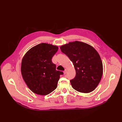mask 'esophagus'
<instances>
[{"mask_svg":"<svg viewBox=\"0 0 122 122\" xmlns=\"http://www.w3.org/2000/svg\"><path fill=\"white\" fill-rule=\"evenodd\" d=\"M67 69H65V70L64 71V74H66L67 73Z\"/></svg>","mask_w":122,"mask_h":122,"instance_id":"1","label":"esophagus"}]
</instances>
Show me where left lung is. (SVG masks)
I'll return each mask as SVG.
<instances>
[{"mask_svg": "<svg viewBox=\"0 0 122 122\" xmlns=\"http://www.w3.org/2000/svg\"><path fill=\"white\" fill-rule=\"evenodd\" d=\"M73 62L75 78L70 80L72 87L80 93H88L97 87L103 74L100 56L94 48L86 43L75 41L60 47Z\"/></svg>", "mask_w": 122, "mask_h": 122, "instance_id": "1", "label": "left lung"}]
</instances>
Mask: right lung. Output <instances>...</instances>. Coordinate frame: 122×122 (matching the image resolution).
Returning a JSON list of instances; mask_svg holds the SVG:
<instances>
[{"label": "right lung", "instance_id": "1", "mask_svg": "<svg viewBox=\"0 0 122 122\" xmlns=\"http://www.w3.org/2000/svg\"><path fill=\"white\" fill-rule=\"evenodd\" d=\"M58 49L57 46L41 43L27 51L21 61V72L28 87L33 93L45 96L56 89L60 75L52 58Z\"/></svg>", "mask_w": 122, "mask_h": 122}]
</instances>
